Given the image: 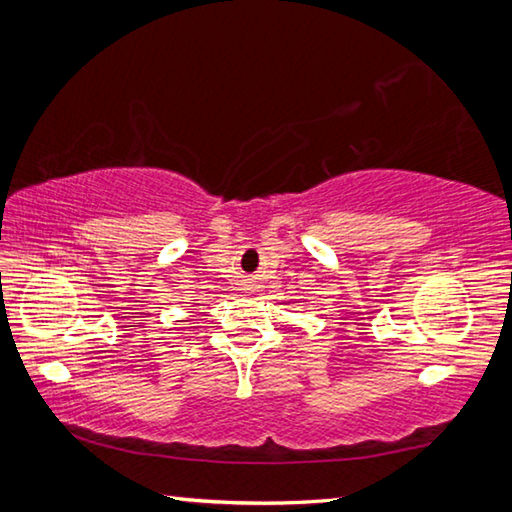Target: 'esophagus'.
Segmentation results:
<instances>
[{
  "label": "esophagus",
  "instance_id": "esophagus-1",
  "mask_svg": "<svg viewBox=\"0 0 512 512\" xmlns=\"http://www.w3.org/2000/svg\"><path fill=\"white\" fill-rule=\"evenodd\" d=\"M253 287H255V284H253V280H241V291H246V293H250V291H253Z\"/></svg>",
  "mask_w": 512,
  "mask_h": 512
}]
</instances>
